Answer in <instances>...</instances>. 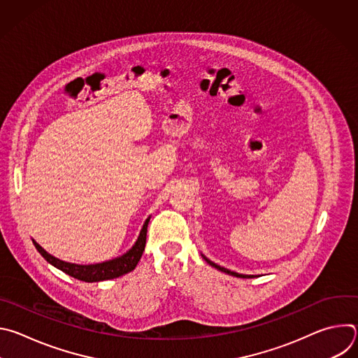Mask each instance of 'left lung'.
<instances>
[{"instance_id":"8db88e82","label":"left lung","mask_w":358,"mask_h":358,"mask_svg":"<svg viewBox=\"0 0 358 358\" xmlns=\"http://www.w3.org/2000/svg\"><path fill=\"white\" fill-rule=\"evenodd\" d=\"M202 258L206 259V262H207V264H210L213 268H215V269H218V271H221V272H224V273H228V275H231V276H235V278H255L253 275H243V273H238V272L229 271V269H227V268H222V266H220V265L214 264L213 261H210L207 257H203V255H202Z\"/></svg>"}]
</instances>
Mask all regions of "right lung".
<instances>
[{
    "label": "right lung",
    "instance_id": "1",
    "mask_svg": "<svg viewBox=\"0 0 358 358\" xmlns=\"http://www.w3.org/2000/svg\"><path fill=\"white\" fill-rule=\"evenodd\" d=\"M151 217H148L141 229H140V234L134 242V245L126 252L123 253L122 257H117L115 259H110V261H105V262H100V264H93V265H78V264H71V262H65V261H61L55 257H52V255L48 253L39 243H36L34 239H32V243L35 245L36 250L42 255V258L50 264L52 266H55L57 269L65 272L66 275L78 279V280H82V282H101V280H109V279H115V278H119V276H123L129 272H131L140 258L143 255V250H144V246H145V236H147V225H148V221H150Z\"/></svg>",
    "mask_w": 358,
    "mask_h": 358
}]
</instances>
